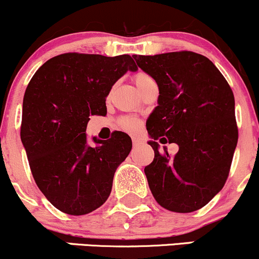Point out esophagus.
Masks as SVG:
<instances>
[{
    "mask_svg": "<svg viewBox=\"0 0 259 259\" xmlns=\"http://www.w3.org/2000/svg\"><path fill=\"white\" fill-rule=\"evenodd\" d=\"M132 142H133V146H137V144H140V142H141V140L138 137H132Z\"/></svg>",
    "mask_w": 259,
    "mask_h": 259,
    "instance_id": "obj_1",
    "label": "esophagus"
}]
</instances>
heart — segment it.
<instances>
[{
    "label": "heart",
    "instance_id": "b5f03b06",
    "mask_svg": "<svg viewBox=\"0 0 259 259\" xmlns=\"http://www.w3.org/2000/svg\"><path fill=\"white\" fill-rule=\"evenodd\" d=\"M133 81H135L136 86H137V89L141 93V90L144 86H147L149 82L154 81V80H153L151 75L144 73V71H137V73L133 75ZM119 126H121L122 130L127 131V132H136V131H138V128H140L141 122L140 119L132 117V116H126V117L121 118Z\"/></svg>",
    "mask_w": 259,
    "mask_h": 259
}]
</instances>
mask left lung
<instances>
[{"label": "left lung", "mask_w": 259, "mask_h": 259, "mask_svg": "<svg viewBox=\"0 0 259 259\" xmlns=\"http://www.w3.org/2000/svg\"><path fill=\"white\" fill-rule=\"evenodd\" d=\"M159 88L158 106L147 121L154 159L144 168L160 206L173 212L204 207L224 188L238 140L235 97L206 57L182 51L133 55ZM177 143L174 157L155 142Z\"/></svg>", "instance_id": "8db88e82"}]
</instances>
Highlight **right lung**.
Returning <instances> with one entry per match:
<instances>
[{
	"instance_id": "obj_1",
	"label": "right lung",
	"mask_w": 259,
	"mask_h": 259,
	"mask_svg": "<svg viewBox=\"0 0 259 259\" xmlns=\"http://www.w3.org/2000/svg\"><path fill=\"white\" fill-rule=\"evenodd\" d=\"M128 70H137L128 54L65 53L44 63L27 86L21 140L35 184L62 212L80 216L101 206L132 149L124 132L94 138L96 146L85 133L91 115L107 112L111 88Z\"/></svg>"
}]
</instances>
